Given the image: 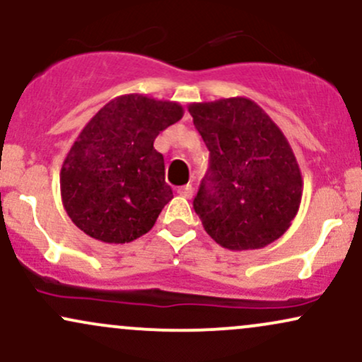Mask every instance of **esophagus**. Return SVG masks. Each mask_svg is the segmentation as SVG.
Wrapping results in <instances>:
<instances>
[{"label":"esophagus","mask_w":362,"mask_h":362,"mask_svg":"<svg viewBox=\"0 0 362 362\" xmlns=\"http://www.w3.org/2000/svg\"><path fill=\"white\" fill-rule=\"evenodd\" d=\"M177 194L182 195V197H185V199H190V197H192V194H194V187L190 184H187L184 187H178Z\"/></svg>","instance_id":"1"}]
</instances>
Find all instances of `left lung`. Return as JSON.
I'll use <instances>...</instances> for the list:
<instances>
[{
  "mask_svg": "<svg viewBox=\"0 0 362 362\" xmlns=\"http://www.w3.org/2000/svg\"><path fill=\"white\" fill-rule=\"evenodd\" d=\"M194 126L209 149L194 209L207 235L228 250L276 242L296 218L303 177L289 141L250 98L190 103Z\"/></svg>",
  "mask_w": 362,
  "mask_h": 362,
  "instance_id": "8db88e82",
  "label": "left lung"
}]
</instances>
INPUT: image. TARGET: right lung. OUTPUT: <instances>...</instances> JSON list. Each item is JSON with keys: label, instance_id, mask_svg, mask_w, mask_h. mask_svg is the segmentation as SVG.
Listing matches in <instances>:
<instances>
[{"label": "right lung", "instance_id": "obj_1", "mask_svg": "<svg viewBox=\"0 0 362 362\" xmlns=\"http://www.w3.org/2000/svg\"><path fill=\"white\" fill-rule=\"evenodd\" d=\"M182 115L180 103L129 93L88 120L61 168L62 206L83 233L129 243L155 226L173 192L153 143Z\"/></svg>", "mask_w": 362, "mask_h": 362}]
</instances>
